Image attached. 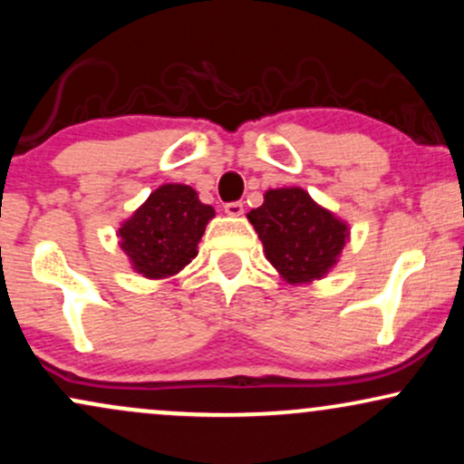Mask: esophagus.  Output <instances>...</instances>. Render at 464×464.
I'll use <instances>...</instances> for the list:
<instances>
[{"mask_svg":"<svg viewBox=\"0 0 464 464\" xmlns=\"http://www.w3.org/2000/svg\"><path fill=\"white\" fill-rule=\"evenodd\" d=\"M225 214L231 216V218H239L244 214V205H242V202H227Z\"/></svg>","mask_w":464,"mask_h":464,"instance_id":"34e87169","label":"esophagus"}]
</instances>
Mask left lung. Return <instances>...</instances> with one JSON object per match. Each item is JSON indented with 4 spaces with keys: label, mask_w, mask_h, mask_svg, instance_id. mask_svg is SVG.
Segmentation results:
<instances>
[{
    "label": "left lung",
    "mask_w": 464,
    "mask_h": 464,
    "mask_svg": "<svg viewBox=\"0 0 464 464\" xmlns=\"http://www.w3.org/2000/svg\"><path fill=\"white\" fill-rule=\"evenodd\" d=\"M266 259L287 284H312L338 264L349 227L301 188L268 189L264 205L246 216Z\"/></svg>",
    "instance_id": "1"
}]
</instances>
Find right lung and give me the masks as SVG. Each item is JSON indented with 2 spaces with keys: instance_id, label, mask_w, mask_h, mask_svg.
<instances>
[{
  "instance_id": "right-lung-1",
  "label": "right lung",
  "mask_w": 464,
  "mask_h": 464,
  "mask_svg": "<svg viewBox=\"0 0 464 464\" xmlns=\"http://www.w3.org/2000/svg\"><path fill=\"white\" fill-rule=\"evenodd\" d=\"M214 216V207L202 205L189 185L165 183L121 222L117 237L135 273L165 279L180 273L198 255L196 246Z\"/></svg>"
}]
</instances>
